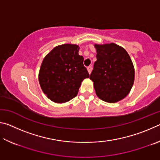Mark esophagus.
Segmentation results:
<instances>
[{"label":"esophagus","instance_id":"1","mask_svg":"<svg viewBox=\"0 0 160 160\" xmlns=\"http://www.w3.org/2000/svg\"><path fill=\"white\" fill-rule=\"evenodd\" d=\"M92 70V66H89V67H88V72H89V74H90V73H91Z\"/></svg>","mask_w":160,"mask_h":160}]
</instances>
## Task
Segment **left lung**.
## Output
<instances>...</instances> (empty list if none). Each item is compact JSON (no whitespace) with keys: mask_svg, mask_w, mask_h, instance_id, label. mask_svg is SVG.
Here are the masks:
<instances>
[{"mask_svg":"<svg viewBox=\"0 0 160 160\" xmlns=\"http://www.w3.org/2000/svg\"><path fill=\"white\" fill-rule=\"evenodd\" d=\"M97 61L90 79L97 96L109 103H116L129 94L135 79L131 58L123 47L114 43L94 44Z\"/></svg>","mask_w":160,"mask_h":160,"instance_id":"8db88e82","label":"left lung"}]
</instances>
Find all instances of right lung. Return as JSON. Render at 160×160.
Returning a JSON list of instances; mask_svg holds the SVG:
<instances>
[{
	"instance_id": "add662e5",
	"label": "right lung",
	"mask_w": 160,
	"mask_h": 160,
	"mask_svg": "<svg viewBox=\"0 0 160 160\" xmlns=\"http://www.w3.org/2000/svg\"><path fill=\"white\" fill-rule=\"evenodd\" d=\"M79 49L76 44L59 45L43 60L39 72V85L52 102L61 104L71 100L77 96L83 80L90 77Z\"/></svg>"
}]
</instances>
